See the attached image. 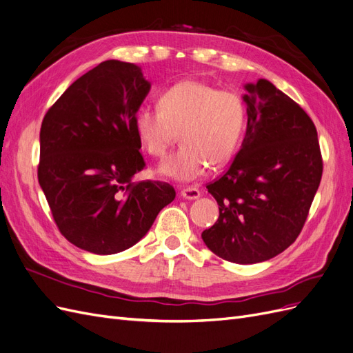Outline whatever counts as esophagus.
<instances>
[{"label":"esophagus","mask_w":353,"mask_h":353,"mask_svg":"<svg viewBox=\"0 0 353 353\" xmlns=\"http://www.w3.org/2000/svg\"><path fill=\"white\" fill-rule=\"evenodd\" d=\"M181 196H183L184 199H188V200H194V199L200 197V191L196 187H184L183 190H181Z\"/></svg>","instance_id":"obj_1"}]
</instances>
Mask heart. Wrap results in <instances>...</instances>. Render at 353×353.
Returning a JSON list of instances; mask_svg holds the SVG:
<instances>
[{"label":"heart","mask_w":353,"mask_h":353,"mask_svg":"<svg viewBox=\"0 0 353 353\" xmlns=\"http://www.w3.org/2000/svg\"><path fill=\"white\" fill-rule=\"evenodd\" d=\"M134 126L154 157L168 153L179 131L183 144L160 165L159 172L191 181L205 174L209 163L219 166L231 159L244 132L245 104L236 91L185 79L160 94L157 108L138 110Z\"/></svg>","instance_id":"obj_1"}]
</instances>
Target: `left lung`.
I'll list each match as a JSON object with an SVG mask.
<instances>
[{"label": "left lung", "mask_w": 353, "mask_h": 353, "mask_svg": "<svg viewBox=\"0 0 353 353\" xmlns=\"http://www.w3.org/2000/svg\"><path fill=\"white\" fill-rule=\"evenodd\" d=\"M244 88L248 130L230 168L206 185L219 218L201 239L228 262L258 263L301 234L321 183L323 156L301 105L266 79Z\"/></svg>", "instance_id": "8db88e82"}]
</instances>
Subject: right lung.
<instances>
[{
  "label": "right lung",
  "mask_w": 353,
  "mask_h": 353,
  "mask_svg": "<svg viewBox=\"0 0 353 353\" xmlns=\"http://www.w3.org/2000/svg\"><path fill=\"white\" fill-rule=\"evenodd\" d=\"M150 82L141 69L105 60L60 95L39 132L38 181L59 231L77 248L113 254L132 248L175 199L145 168L134 119Z\"/></svg>",
  "instance_id": "1"
}]
</instances>
